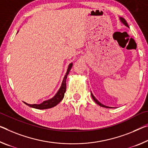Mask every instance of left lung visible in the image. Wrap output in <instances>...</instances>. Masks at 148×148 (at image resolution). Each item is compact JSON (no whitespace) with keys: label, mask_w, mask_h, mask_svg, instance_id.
<instances>
[{"label":"left lung","mask_w":148,"mask_h":148,"mask_svg":"<svg viewBox=\"0 0 148 148\" xmlns=\"http://www.w3.org/2000/svg\"><path fill=\"white\" fill-rule=\"evenodd\" d=\"M119 19H120V21H121V22L122 23H123L124 25H125V26H126V27H129V26H128V23H127V22H126V21L123 18H122V17H120L119 18ZM91 97H92V98H93V99L94 100V101L96 103H97V105H99V106H101V107H105V108H109V109H112V108H114V107H109V106H106V105H103V104H102L101 103H100L99 101H98L97 99H96V98L95 97V96L93 95V93H92V92H91Z\"/></svg>","instance_id":"8db88e82"}]
</instances>
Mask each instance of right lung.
Returning <instances> with one entry per match:
<instances>
[{
    "instance_id": "1",
    "label": "right lung",
    "mask_w": 148,
    "mask_h": 148,
    "mask_svg": "<svg viewBox=\"0 0 148 148\" xmlns=\"http://www.w3.org/2000/svg\"><path fill=\"white\" fill-rule=\"evenodd\" d=\"M72 65H73V63L72 62L69 64V66H68L66 73L64 78H63L61 86H60V88H59V90H58L57 93H56L52 98L44 101L43 102H42L40 104H28L25 102H24V103L25 105H27V106L37 109H50V108L55 107L56 105L59 103L62 100L63 97H64V93L66 92V82L67 76L69 74L70 70L72 69Z\"/></svg>"
}]
</instances>
